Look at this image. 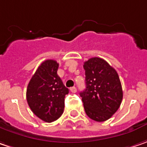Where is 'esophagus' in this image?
Listing matches in <instances>:
<instances>
[{
  "mask_svg": "<svg viewBox=\"0 0 147 147\" xmlns=\"http://www.w3.org/2000/svg\"><path fill=\"white\" fill-rule=\"evenodd\" d=\"M70 90H71V93H76V91H77V90H76V87H71V88L70 89Z\"/></svg>",
  "mask_w": 147,
  "mask_h": 147,
  "instance_id": "esophagus-1",
  "label": "esophagus"
}]
</instances>
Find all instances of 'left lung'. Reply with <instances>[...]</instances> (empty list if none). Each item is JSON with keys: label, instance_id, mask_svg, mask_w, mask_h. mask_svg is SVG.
<instances>
[{"label": "left lung", "instance_id": "1", "mask_svg": "<svg viewBox=\"0 0 147 147\" xmlns=\"http://www.w3.org/2000/svg\"><path fill=\"white\" fill-rule=\"evenodd\" d=\"M86 90L80 93L86 113L96 122H104L117 112L123 99L122 85L117 71L99 57L84 63Z\"/></svg>", "mask_w": 147, "mask_h": 147}]
</instances>
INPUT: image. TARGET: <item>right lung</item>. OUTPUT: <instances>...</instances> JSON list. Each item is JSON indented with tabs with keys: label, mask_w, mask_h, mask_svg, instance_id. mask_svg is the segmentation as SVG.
Returning a JSON list of instances; mask_svg holds the SVG:
<instances>
[{
	"label": "right lung",
	"mask_w": 147,
	"mask_h": 147,
	"mask_svg": "<svg viewBox=\"0 0 147 147\" xmlns=\"http://www.w3.org/2000/svg\"><path fill=\"white\" fill-rule=\"evenodd\" d=\"M58 66L54 60L42 62L27 87L26 99L29 108L46 123H52L61 117L65 96L69 93L57 75Z\"/></svg>",
	"instance_id": "right-lung-1"
}]
</instances>
